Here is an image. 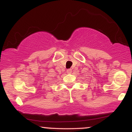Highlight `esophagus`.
I'll list each match as a JSON object with an SVG mask.
<instances>
[{
  "mask_svg": "<svg viewBox=\"0 0 132 132\" xmlns=\"http://www.w3.org/2000/svg\"><path fill=\"white\" fill-rule=\"evenodd\" d=\"M67 72L68 74H71V72H72V69H67Z\"/></svg>",
  "mask_w": 132,
  "mask_h": 132,
  "instance_id": "obj_1",
  "label": "esophagus"
}]
</instances>
